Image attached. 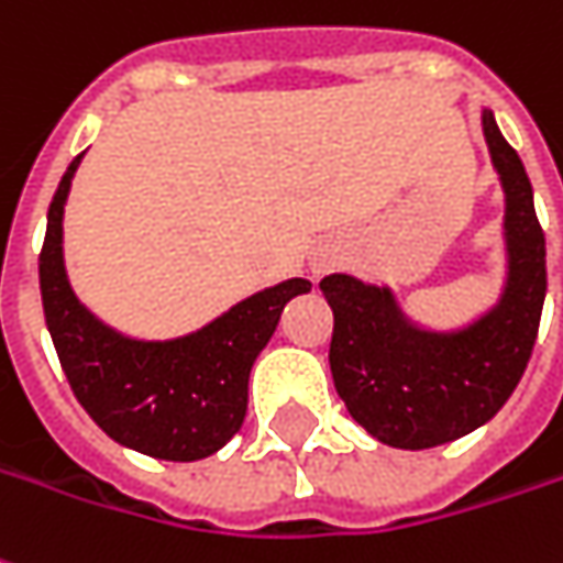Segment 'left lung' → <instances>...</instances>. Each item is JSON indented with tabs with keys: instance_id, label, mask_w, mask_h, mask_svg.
Masks as SVG:
<instances>
[{
	"instance_id": "obj_1",
	"label": "left lung",
	"mask_w": 563,
	"mask_h": 563,
	"mask_svg": "<svg viewBox=\"0 0 563 563\" xmlns=\"http://www.w3.org/2000/svg\"><path fill=\"white\" fill-rule=\"evenodd\" d=\"M484 137L506 190L508 274L499 301L453 332L416 327L388 286L330 274L320 289L330 301V369L354 422L376 441L428 450L490 422L518 388L533 354L545 301V233L521 156L490 110Z\"/></svg>"
}]
</instances>
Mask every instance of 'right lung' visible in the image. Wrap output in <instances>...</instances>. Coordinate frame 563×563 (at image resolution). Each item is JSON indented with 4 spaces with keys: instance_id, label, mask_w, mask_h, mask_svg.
Here are the masks:
<instances>
[{
    "instance_id": "add662e5",
    "label": "right lung",
    "mask_w": 563,
    "mask_h": 563,
    "mask_svg": "<svg viewBox=\"0 0 563 563\" xmlns=\"http://www.w3.org/2000/svg\"><path fill=\"white\" fill-rule=\"evenodd\" d=\"M79 159L57 185L40 252L45 327L64 376L95 426L122 446L169 462L212 456L246 419L252 363L286 301L311 292V283L292 277L262 289L181 339L141 342L110 330L76 298L64 267V202Z\"/></svg>"
}]
</instances>
